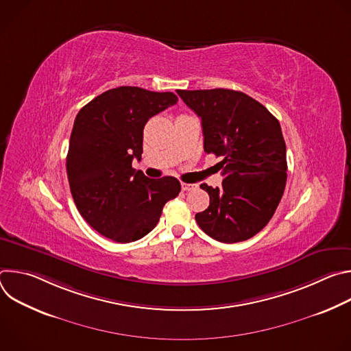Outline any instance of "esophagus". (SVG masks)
<instances>
[{
    "label": "esophagus",
    "instance_id": "obj_1",
    "mask_svg": "<svg viewBox=\"0 0 351 351\" xmlns=\"http://www.w3.org/2000/svg\"><path fill=\"white\" fill-rule=\"evenodd\" d=\"M197 184H191V183H182V190L184 191H190V190H195Z\"/></svg>",
    "mask_w": 351,
    "mask_h": 351
}]
</instances>
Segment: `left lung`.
Returning <instances> with one entry per match:
<instances>
[{"instance_id":"1","label":"left lung","mask_w":351,"mask_h":351,"mask_svg":"<svg viewBox=\"0 0 351 351\" xmlns=\"http://www.w3.org/2000/svg\"><path fill=\"white\" fill-rule=\"evenodd\" d=\"M202 118L204 152L222 157V187H202L210 195L195 221L222 243L247 240L275 214L286 186V144L278 119L257 99L228 90H176Z\"/></svg>"}]
</instances>
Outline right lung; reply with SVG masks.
<instances>
[{
  "label": "right lung",
  "mask_w": 351,
  "mask_h": 351,
  "mask_svg": "<svg viewBox=\"0 0 351 351\" xmlns=\"http://www.w3.org/2000/svg\"><path fill=\"white\" fill-rule=\"evenodd\" d=\"M173 93L133 86L104 91L76 115L66 157L75 204L98 233L130 243L152 232L180 191L172 176L149 179L132 168L141 160L148 119L176 104Z\"/></svg>",
  "instance_id": "add662e5"
}]
</instances>
